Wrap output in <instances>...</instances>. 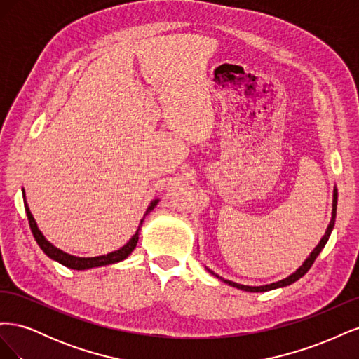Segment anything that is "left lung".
<instances>
[{
  "label": "left lung",
  "instance_id": "left-lung-1",
  "mask_svg": "<svg viewBox=\"0 0 359 359\" xmlns=\"http://www.w3.org/2000/svg\"><path fill=\"white\" fill-rule=\"evenodd\" d=\"M335 214H337V189L334 187V194H332V217H331V222L327 227V232H325V235L322 236V240L319 241V244L314 247L313 252L310 253V256L304 260V264L295 271V273H292L289 277L280 280V281H276V283H271V285H265V286H245V285H240V283H235V281H231V280H224L223 277H219L215 273H212L211 269H208L210 273L212 276H215L217 278H220L222 281H224L226 285H229L232 287H236V289H241V290H245V292H266V290H273V289H278V287H285V286H289L292 283H295L297 280H299L304 274L307 273V271L311 268L313 262L316 260V257L319 256V253L322 252V248L325 247V244L328 243V238L334 229V222H335Z\"/></svg>",
  "mask_w": 359,
  "mask_h": 359
}]
</instances>
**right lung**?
Instances as JSON below:
<instances>
[{"label":"right lung","mask_w":359,"mask_h":359,"mask_svg":"<svg viewBox=\"0 0 359 359\" xmlns=\"http://www.w3.org/2000/svg\"><path fill=\"white\" fill-rule=\"evenodd\" d=\"M22 194H24L25 212H27V217H28L31 232H32V235H34L39 247L43 250V253H45L46 256H49L50 259L57 260V262H60L61 265L67 266V268H72V269H78V271L121 262V260H124L128 255H132V252H133L136 244H137L139 231H140V227H142L145 215L149 214L151 211H153L154 206L158 203V199L151 201L149 206L147 208V212L144 214V219L140 220V223H139V227H137L136 233H135L132 238H130L128 243H127L126 245H123L119 250H115V252H112V253H107V255H103V256H95V257H78V256H72V255H69V253H66V252H62V250L57 248L55 245H52V244L46 240V238L43 236V233L40 232L39 226H37V223H36V220H34V217H32V214H31V211H29V208H28V203H27V199H25V191H22Z\"/></svg>","instance_id":"obj_1"}]
</instances>
